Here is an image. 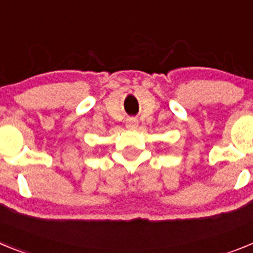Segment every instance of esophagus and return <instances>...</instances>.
I'll return each mask as SVG.
<instances>
[{"label": "esophagus", "instance_id": "obj_1", "mask_svg": "<svg viewBox=\"0 0 253 253\" xmlns=\"http://www.w3.org/2000/svg\"><path fill=\"white\" fill-rule=\"evenodd\" d=\"M138 125V120L135 118H128L126 119V128H135Z\"/></svg>", "mask_w": 253, "mask_h": 253}]
</instances>
